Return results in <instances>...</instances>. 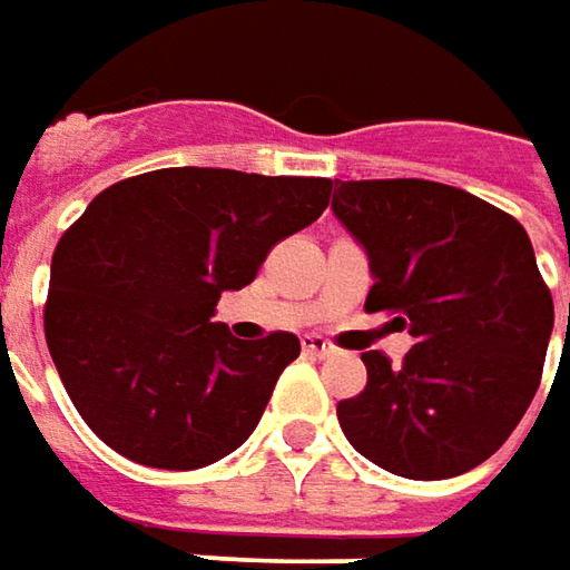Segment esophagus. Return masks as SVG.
Returning a JSON list of instances; mask_svg holds the SVG:
<instances>
[{"mask_svg": "<svg viewBox=\"0 0 570 570\" xmlns=\"http://www.w3.org/2000/svg\"><path fill=\"white\" fill-rule=\"evenodd\" d=\"M304 345V355H311V358H326V355H336V345L330 340H323V336H304L301 340Z\"/></svg>", "mask_w": 570, "mask_h": 570, "instance_id": "esophagus-1", "label": "esophagus"}]
</instances>
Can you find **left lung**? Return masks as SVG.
Segmentation results:
<instances>
[{
	"label": "left lung",
	"instance_id": "left-lung-1",
	"mask_svg": "<svg viewBox=\"0 0 570 570\" xmlns=\"http://www.w3.org/2000/svg\"><path fill=\"white\" fill-rule=\"evenodd\" d=\"M333 212L374 273L364 311L415 340L400 367L362 352L367 383L336 405L348 444L403 479L470 472L542 381L556 307L527 230L466 189L409 177L336 180Z\"/></svg>",
	"mask_w": 570,
	"mask_h": 570
}]
</instances>
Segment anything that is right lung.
Segmentation results:
<instances>
[{"instance_id":"right-lung-1","label":"right lung","mask_w":570,"mask_h":570,"mask_svg":"<svg viewBox=\"0 0 570 570\" xmlns=\"http://www.w3.org/2000/svg\"><path fill=\"white\" fill-rule=\"evenodd\" d=\"M330 189L326 177L161 167L91 199L56 244L43 333L107 448L155 470H199L250 438L301 342H237L212 314L278 240L317 222Z\"/></svg>"}]
</instances>
